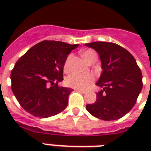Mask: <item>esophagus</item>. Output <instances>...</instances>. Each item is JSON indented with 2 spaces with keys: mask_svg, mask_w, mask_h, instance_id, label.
Wrapping results in <instances>:
<instances>
[{
  "mask_svg": "<svg viewBox=\"0 0 151 151\" xmlns=\"http://www.w3.org/2000/svg\"><path fill=\"white\" fill-rule=\"evenodd\" d=\"M76 91H78V92H81V93H84V94H85V93H86V92H85V91H84V90H81V89H75Z\"/></svg>",
  "mask_w": 151,
  "mask_h": 151,
  "instance_id": "obj_1",
  "label": "esophagus"
}]
</instances>
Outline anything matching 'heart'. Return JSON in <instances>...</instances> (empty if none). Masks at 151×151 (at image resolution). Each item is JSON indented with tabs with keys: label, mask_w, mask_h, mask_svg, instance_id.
Returning a JSON list of instances; mask_svg holds the SVG:
<instances>
[{
	"label": "heart",
	"mask_w": 151,
	"mask_h": 151,
	"mask_svg": "<svg viewBox=\"0 0 151 151\" xmlns=\"http://www.w3.org/2000/svg\"><path fill=\"white\" fill-rule=\"evenodd\" d=\"M81 55L84 58L85 61L88 62L91 59L93 56L97 55L96 52L92 49H88L85 50L81 53ZM70 55L67 57V59L65 61L63 69L65 71L69 70V63H70ZM95 80V77L92 73H73L70 75H69L66 79V82L68 86L77 89L85 90L88 88L90 87Z\"/></svg>",
	"instance_id": "heart-1"
}]
</instances>
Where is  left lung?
I'll list each match as a JSON object with an SVG mask.
<instances>
[{"mask_svg":"<svg viewBox=\"0 0 151 151\" xmlns=\"http://www.w3.org/2000/svg\"><path fill=\"white\" fill-rule=\"evenodd\" d=\"M99 54L102 73L96 85L102 88L96 101L86 109L94 117L113 121L128 114L143 88V76L135 58L117 44L96 41L85 44Z\"/></svg>","mask_w":151,"mask_h":151,"instance_id":"1","label":"left lung"}]
</instances>
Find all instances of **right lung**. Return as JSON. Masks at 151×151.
<instances>
[{"label":"right lung","mask_w":151,"mask_h":151,"mask_svg":"<svg viewBox=\"0 0 151 151\" xmlns=\"http://www.w3.org/2000/svg\"><path fill=\"white\" fill-rule=\"evenodd\" d=\"M78 46L43 41L29 48L16 62L11 73L12 90L27 112L45 118L66 109L73 89L59 87L58 83L63 80L67 55Z\"/></svg>","instance_id":"add662e5"}]
</instances>
